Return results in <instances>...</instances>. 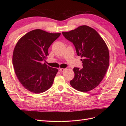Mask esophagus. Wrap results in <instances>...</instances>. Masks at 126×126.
Wrapping results in <instances>:
<instances>
[{"instance_id": "34e87169", "label": "esophagus", "mask_w": 126, "mask_h": 126, "mask_svg": "<svg viewBox=\"0 0 126 126\" xmlns=\"http://www.w3.org/2000/svg\"><path fill=\"white\" fill-rule=\"evenodd\" d=\"M65 70H66V69H64V68H60L59 69V71L61 72H63Z\"/></svg>"}]
</instances>
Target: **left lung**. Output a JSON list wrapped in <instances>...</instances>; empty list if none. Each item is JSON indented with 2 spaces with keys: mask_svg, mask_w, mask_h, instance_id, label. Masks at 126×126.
Masks as SVG:
<instances>
[{
  "mask_svg": "<svg viewBox=\"0 0 126 126\" xmlns=\"http://www.w3.org/2000/svg\"><path fill=\"white\" fill-rule=\"evenodd\" d=\"M62 33L74 44L77 55L83 59V68H74L75 77L70 81L71 86L84 93L94 89L102 81L109 67L107 46L96 30L87 26Z\"/></svg>",
  "mask_w": 126,
  "mask_h": 126,
  "instance_id": "obj_1",
  "label": "left lung"
}]
</instances>
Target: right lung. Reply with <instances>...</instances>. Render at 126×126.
Masks as SVG:
<instances>
[{
	"mask_svg": "<svg viewBox=\"0 0 126 126\" xmlns=\"http://www.w3.org/2000/svg\"><path fill=\"white\" fill-rule=\"evenodd\" d=\"M60 35L35 29L18 41L14 50L13 64L19 81L26 89L40 94L52 86L58 69L43 62L49 55L48 48Z\"/></svg>",
	"mask_w": 126,
	"mask_h": 126,
	"instance_id": "obj_1",
	"label": "right lung"
}]
</instances>
